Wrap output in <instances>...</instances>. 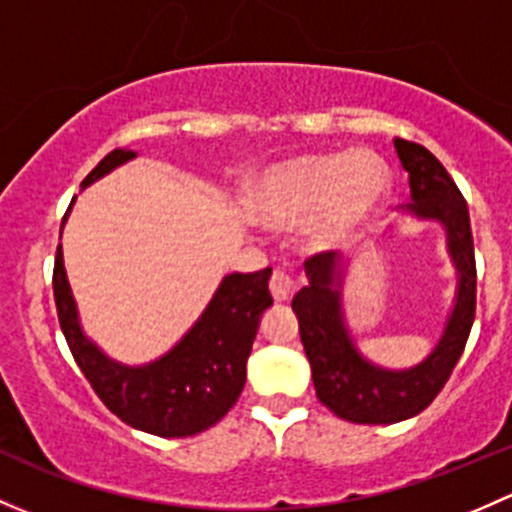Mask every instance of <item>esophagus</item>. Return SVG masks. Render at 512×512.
<instances>
[{
	"mask_svg": "<svg viewBox=\"0 0 512 512\" xmlns=\"http://www.w3.org/2000/svg\"><path fill=\"white\" fill-rule=\"evenodd\" d=\"M294 287H297V282H294L292 274L284 272V270H274L272 279H270V292H272L274 301H289Z\"/></svg>",
	"mask_w": 512,
	"mask_h": 512,
	"instance_id": "esophagus-1",
	"label": "esophagus"
}]
</instances>
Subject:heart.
<instances>
[{"label":"heart","mask_w":512,"mask_h":512,"mask_svg":"<svg viewBox=\"0 0 512 512\" xmlns=\"http://www.w3.org/2000/svg\"><path fill=\"white\" fill-rule=\"evenodd\" d=\"M390 169L380 154H301L262 171L252 184L250 211L267 228L309 223L316 252H341L365 235L390 196Z\"/></svg>","instance_id":"heart-1"}]
</instances>
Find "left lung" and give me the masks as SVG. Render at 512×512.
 <instances>
[{"instance_id": "obj_1", "label": "left lung", "mask_w": 512, "mask_h": 512, "mask_svg": "<svg viewBox=\"0 0 512 512\" xmlns=\"http://www.w3.org/2000/svg\"><path fill=\"white\" fill-rule=\"evenodd\" d=\"M395 152L410 174V203L402 213L417 223L441 225L456 272L454 304L437 346L410 368H385L365 358L343 309V284L353 260H336V252L306 260L309 284L292 299L316 397L333 414L355 424H395L427 410L459 363L476 314L469 206L432 152L405 139H395Z\"/></svg>"}]
</instances>
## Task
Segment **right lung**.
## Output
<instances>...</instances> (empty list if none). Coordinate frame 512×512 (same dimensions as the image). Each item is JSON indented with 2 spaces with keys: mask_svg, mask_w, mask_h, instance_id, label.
I'll return each instance as SVG.
<instances>
[{
  "mask_svg": "<svg viewBox=\"0 0 512 512\" xmlns=\"http://www.w3.org/2000/svg\"><path fill=\"white\" fill-rule=\"evenodd\" d=\"M132 159H137L134 149H115L80 186H93ZM73 203L75 198L68 213L73 211ZM270 277V267L255 274H225L206 309L184 336L159 358L139 365L110 358L85 333L61 245L53 267V297L75 363L107 410L134 429L164 439H181L206 432L238 402L245 387L252 341L262 314L272 306Z\"/></svg>",
  "mask_w": 512,
  "mask_h": 512,
  "instance_id": "right-lung-1",
  "label": "right lung"
}]
</instances>
